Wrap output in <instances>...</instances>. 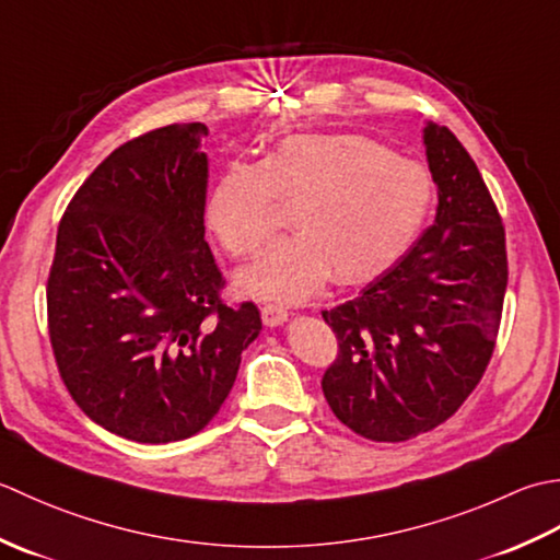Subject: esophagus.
<instances>
[{"label": "esophagus", "instance_id": "34e87169", "mask_svg": "<svg viewBox=\"0 0 560 560\" xmlns=\"http://www.w3.org/2000/svg\"><path fill=\"white\" fill-rule=\"evenodd\" d=\"M260 318H264L266 326H280L288 322V310L282 304H266L260 306Z\"/></svg>", "mask_w": 560, "mask_h": 560}]
</instances>
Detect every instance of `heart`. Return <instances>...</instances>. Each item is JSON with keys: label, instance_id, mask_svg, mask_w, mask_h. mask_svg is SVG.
Here are the masks:
<instances>
[{"label": "heart", "instance_id": "obj_1", "mask_svg": "<svg viewBox=\"0 0 560 560\" xmlns=\"http://www.w3.org/2000/svg\"><path fill=\"white\" fill-rule=\"evenodd\" d=\"M435 180L425 164L364 135H290L260 159L236 162L210 190L208 226L232 258H250L292 208L290 238L272 244L238 284L260 300H310L334 278L368 282L413 246Z\"/></svg>", "mask_w": 560, "mask_h": 560}]
</instances>
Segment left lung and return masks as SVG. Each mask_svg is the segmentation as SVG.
I'll list each match as a JSON object with an SVG mask.
<instances>
[{
	"label": "left lung",
	"mask_w": 560,
	"mask_h": 560,
	"mask_svg": "<svg viewBox=\"0 0 560 560\" xmlns=\"http://www.w3.org/2000/svg\"><path fill=\"white\" fill-rule=\"evenodd\" d=\"M423 140L435 222L355 300L322 312L338 338L324 396L372 442H406L452 418L481 382L503 318V217L450 128L428 122Z\"/></svg>",
	"instance_id": "left-lung-1"
}]
</instances>
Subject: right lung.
<instances>
[{
    "label": "right lung",
    "instance_id": "1",
    "mask_svg": "<svg viewBox=\"0 0 560 560\" xmlns=\"http://www.w3.org/2000/svg\"><path fill=\"white\" fill-rule=\"evenodd\" d=\"M202 135V122H176L120 144L57 226L48 276L57 370L94 423L142 444L208 425L260 330L254 302L222 300L205 242Z\"/></svg>",
    "mask_w": 560,
    "mask_h": 560
}]
</instances>
